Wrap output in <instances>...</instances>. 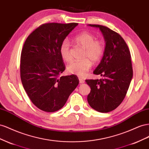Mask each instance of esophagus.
Segmentation results:
<instances>
[{
  "label": "esophagus",
  "mask_w": 149,
  "mask_h": 149,
  "mask_svg": "<svg viewBox=\"0 0 149 149\" xmlns=\"http://www.w3.org/2000/svg\"><path fill=\"white\" fill-rule=\"evenodd\" d=\"M79 82L80 83V84H82V83H84V79H82V78H79Z\"/></svg>",
  "instance_id": "34e87169"
}]
</instances>
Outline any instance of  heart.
<instances>
[{
    "mask_svg": "<svg viewBox=\"0 0 149 149\" xmlns=\"http://www.w3.org/2000/svg\"><path fill=\"white\" fill-rule=\"evenodd\" d=\"M75 42L84 49L82 58L80 61L72 62L67 67V72L72 75L83 77L90 70L93 63H97L102 58L105 45L101 40H96L95 37L88 32H84L75 37ZM59 53L63 61L70 62L72 61L70 54V44L69 40L65 39L62 40L59 47Z\"/></svg>",
    "mask_w": 149,
    "mask_h": 149,
    "instance_id": "b5f03b06",
    "label": "heart"
}]
</instances>
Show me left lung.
Wrapping results in <instances>:
<instances>
[{"mask_svg":"<svg viewBox=\"0 0 149 149\" xmlns=\"http://www.w3.org/2000/svg\"><path fill=\"white\" fill-rule=\"evenodd\" d=\"M99 28L105 41L102 58L93 74L103 79L86 80L91 87L87 96L91 107L99 112L112 111L124 99L133 77L131 56L124 39L109 28L88 24Z\"/></svg>","mask_w":149,"mask_h":149,"instance_id":"1","label":"left lung"}]
</instances>
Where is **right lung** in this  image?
<instances>
[{"label":"right lung","instance_id":"add662e5","mask_svg":"<svg viewBox=\"0 0 149 149\" xmlns=\"http://www.w3.org/2000/svg\"><path fill=\"white\" fill-rule=\"evenodd\" d=\"M77 23H47L30 34L21 52L23 87L37 108L54 112L63 107L79 83L75 75L61 76L65 66L59 53L61 42Z\"/></svg>","mask_w":149,"mask_h":149}]
</instances>
